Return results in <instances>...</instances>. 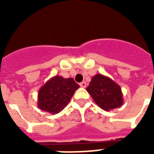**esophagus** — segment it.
<instances>
[{"label":"esophagus","instance_id":"obj_1","mask_svg":"<svg viewBox=\"0 0 154 154\" xmlns=\"http://www.w3.org/2000/svg\"><path fill=\"white\" fill-rule=\"evenodd\" d=\"M80 86L81 87H83V88H85V87H87V82H81L80 83Z\"/></svg>","mask_w":154,"mask_h":154}]
</instances>
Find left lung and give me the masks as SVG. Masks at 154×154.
<instances>
[{"label":"left lung","mask_w":154,"mask_h":154,"mask_svg":"<svg viewBox=\"0 0 154 154\" xmlns=\"http://www.w3.org/2000/svg\"><path fill=\"white\" fill-rule=\"evenodd\" d=\"M87 91L97 106L106 111L119 108L124 104L120 87L102 74H96L92 77Z\"/></svg>","instance_id":"left-lung-1"}]
</instances>
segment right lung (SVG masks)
Returning <instances> with one entry per match:
<instances>
[{
	"instance_id": "obj_1",
	"label": "right lung",
	"mask_w": 154,
	"mask_h": 154,
	"mask_svg": "<svg viewBox=\"0 0 154 154\" xmlns=\"http://www.w3.org/2000/svg\"><path fill=\"white\" fill-rule=\"evenodd\" d=\"M79 87L72 77L54 76L38 91V107L50 114L59 113L69 103Z\"/></svg>"
}]
</instances>
